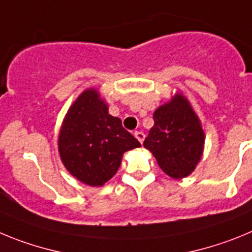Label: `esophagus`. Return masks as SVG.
Instances as JSON below:
<instances>
[{"instance_id": "esophagus-1", "label": "esophagus", "mask_w": 252, "mask_h": 252, "mask_svg": "<svg viewBox=\"0 0 252 252\" xmlns=\"http://www.w3.org/2000/svg\"><path fill=\"white\" fill-rule=\"evenodd\" d=\"M134 137L137 138L140 143H143V140H144V137H146V135H144V133H143V131L137 130V131H134Z\"/></svg>"}]
</instances>
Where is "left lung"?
I'll list each match as a JSON object with an SVG mask.
<instances>
[{
    "label": "left lung",
    "instance_id": "obj_1",
    "mask_svg": "<svg viewBox=\"0 0 252 252\" xmlns=\"http://www.w3.org/2000/svg\"><path fill=\"white\" fill-rule=\"evenodd\" d=\"M153 121L144 148L153 153L169 177H187L201 159L205 143V133L193 109L185 96L177 95L154 112Z\"/></svg>",
    "mask_w": 252,
    "mask_h": 252
}]
</instances>
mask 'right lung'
I'll use <instances>...</instances> for the list:
<instances>
[{"instance_id":"add662e5","label":"right lung","mask_w":252,"mask_h":252,"mask_svg":"<svg viewBox=\"0 0 252 252\" xmlns=\"http://www.w3.org/2000/svg\"><path fill=\"white\" fill-rule=\"evenodd\" d=\"M140 143L94 89L85 90L71 105L59 135V152L67 171L83 183L103 186L117 173L124 152Z\"/></svg>"}]
</instances>
